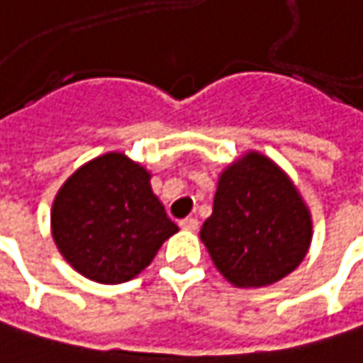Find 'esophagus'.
I'll return each instance as SVG.
<instances>
[{
	"instance_id": "34e87169",
	"label": "esophagus",
	"mask_w": 363,
	"mask_h": 363,
	"mask_svg": "<svg viewBox=\"0 0 363 363\" xmlns=\"http://www.w3.org/2000/svg\"><path fill=\"white\" fill-rule=\"evenodd\" d=\"M181 228L182 230H197L199 222H197V218H184V220H181Z\"/></svg>"
}]
</instances>
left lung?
I'll return each mask as SVG.
<instances>
[{
  "label": "left lung",
  "mask_w": 363,
  "mask_h": 363,
  "mask_svg": "<svg viewBox=\"0 0 363 363\" xmlns=\"http://www.w3.org/2000/svg\"><path fill=\"white\" fill-rule=\"evenodd\" d=\"M312 222L288 177L261 154L228 166L201 240L225 279L238 288L271 286L306 257Z\"/></svg>",
  "instance_id": "obj_1"
}]
</instances>
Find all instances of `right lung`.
I'll return each mask as SVG.
<instances>
[{
  "mask_svg": "<svg viewBox=\"0 0 363 363\" xmlns=\"http://www.w3.org/2000/svg\"><path fill=\"white\" fill-rule=\"evenodd\" d=\"M51 228L65 261L98 284L133 279L179 230L152 193L150 172L125 154L74 172L55 197Z\"/></svg>",
  "mask_w": 363,
  "mask_h": 363,
  "instance_id": "1",
  "label": "right lung"
}]
</instances>
